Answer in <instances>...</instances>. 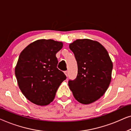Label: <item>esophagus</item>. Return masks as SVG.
Instances as JSON below:
<instances>
[{
  "label": "esophagus",
  "instance_id": "obj_1",
  "mask_svg": "<svg viewBox=\"0 0 131 131\" xmlns=\"http://www.w3.org/2000/svg\"><path fill=\"white\" fill-rule=\"evenodd\" d=\"M64 73H65L66 76L67 77L69 76V71H64Z\"/></svg>",
  "mask_w": 131,
  "mask_h": 131
}]
</instances>
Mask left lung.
I'll return each mask as SVG.
<instances>
[{
    "label": "left lung",
    "mask_w": 131,
    "mask_h": 131,
    "mask_svg": "<svg viewBox=\"0 0 131 131\" xmlns=\"http://www.w3.org/2000/svg\"><path fill=\"white\" fill-rule=\"evenodd\" d=\"M78 63V75L69 86L77 101L89 104L98 100L108 89L113 63L108 52L99 42L78 39L69 45Z\"/></svg>",
    "instance_id": "1"
}]
</instances>
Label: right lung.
Masks as SVG:
<instances>
[{
    "mask_svg": "<svg viewBox=\"0 0 131 131\" xmlns=\"http://www.w3.org/2000/svg\"><path fill=\"white\" fill-rule=\"evenodd\" d=\"M62 46V42L40 39L28 45L19 55L15 76L21 92L31 103L49 104L66 79L64 73L57 68L56 53Z\"/></svg>",
    "mask_w": 131,
    "mask_h": 131,
    "instance_id": "obj_1",
    "label": "right lung"
}]
</instances>
